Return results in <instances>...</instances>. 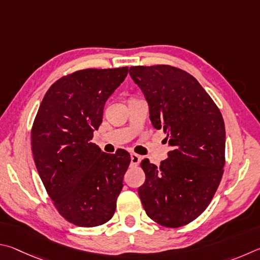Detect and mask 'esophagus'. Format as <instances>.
I'll list each match as a JSON object with an SVG mask.
<instances>
[{
	"label": "esophagus",
	"mask_w": 260,
	"mask_h": 260,
	"mask_svg": "<svg viewBox=\"0 0 260 260\" xmlns=\"http://www.w3.org/2000/svg\"><path fill=\"white\" fill-rule=\"evenodd\" d=\"M140 162V156L138 154H131V165L138 166Z\"/></svg>",
	"instance_id": "obj_1"
}]
</instances>
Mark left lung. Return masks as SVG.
Returning <instances> with one entry per match:
<instances>
[{
  "label": "left lung",
  "instance_id": "1",
  "mask_svg": "<svg viewBox=\"0 0 260 260\" xmlns=\"http://www.w3.org/2000/svg\"><path fill=\"white\" fill-rule=\"evenodd\" d=\"M129 73L145 94L149 118L172 147L160 167L144 158L138 188L147 216L177 229L210 204L225 166V124L212 98L189 73L170 65L134 66Z\"/></svg>",
  "mask_w": 260,
  "mask_h": 260
}]
</instances>
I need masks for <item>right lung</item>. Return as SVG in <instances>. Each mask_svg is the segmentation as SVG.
<instances>
[{"mask_svg": "<svg viewBox=\"0 0 260 260\" xmlns=\"http://www.w3.org/2000/svg\"><path fill=\"white\" fill-rule=\"evenodd\" d=\"M129 68L76 71L50 86L31 126V152L53 206L67 221L94 227L113 217L131 157L100 151L93 131Z\"/></svg>", "mask_w": 260, "mask_h": 260, "instance_id": "1", "label": "right lung"}]
</instances>
